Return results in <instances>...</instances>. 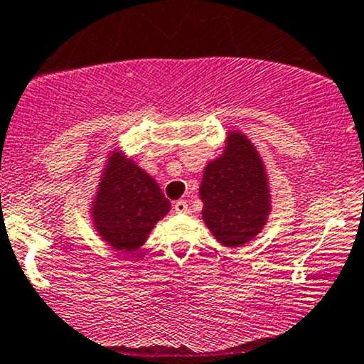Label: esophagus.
I'll return each mask as SVG.
<instances>
[{
    "instance_id": "obj_1",
    "label": "esophagus",
    "mask_w": 364,
    "mask_h": 364,
    "mask_svg": "<svg viewBox=\"0 0 364 364\" xmlns=\"http://www.w3.org/2000/svg\"><path fill=\"white\" fill-rule=\"evenodd\" d=\"M173 210H175V213H178V215H183V213H187V212H189V205H187V201H186V199H178V201H175V205H173Z\"/></svg>"
}]
</instances>
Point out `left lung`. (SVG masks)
I'll list each match as a JSON object with an SVG mask.
<instances>
[{"label": "left lung", "mask_w": 364, "mask_h": 364, "mask_svg": "<svg viewBox=\"0 0 364 364\" xmlns=\"http://www.w3.org/2000/svg\"><path fill=\"white\" fill-rule=\"evenodd\" d=\"M199 199L206 228L228 248L245 246L265 228L272 212L267 170L243 132H228L222 154L206 163Z\"/></svg>", "instance_id": "1"}]
</instances>
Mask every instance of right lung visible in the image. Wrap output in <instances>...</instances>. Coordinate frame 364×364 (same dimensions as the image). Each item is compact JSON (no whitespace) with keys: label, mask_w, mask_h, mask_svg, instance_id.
Wrapping results in <instances>:
<instances>
[{"label":"right lung","mask_w":364,"mask_h":364,"mask_svg":"<svg viewBox=\"0 0 364 364\" xmlns=\"http://www.w3.org/2000/svg\"><path fill=\"white\" fill-rule=\"evenodd\" d=\"M170 208L158 182L134 158L121 147L107 152L90 203L92 228L105 243L119 253L139 252Z\"/></svg>","instance_id":"add662e5"}]
</instances>
